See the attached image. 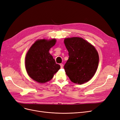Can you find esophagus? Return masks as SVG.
Masks as SVG:
<instances>
[{
  "label": "esophagus",
  "instance_id": "obj_1",
  "mask_svg": "<svg viewBox=\"0 0 120 120\" xmlns=\"http://www.w3.org/2000/svg\"><path fill=\"white\" fill-rule=\"evenodd\" d=\"M60 68H63L64 64H60Z\"/></svg>",
  "mask_w": 120,
  "mask_h": 120
}]
</instances>
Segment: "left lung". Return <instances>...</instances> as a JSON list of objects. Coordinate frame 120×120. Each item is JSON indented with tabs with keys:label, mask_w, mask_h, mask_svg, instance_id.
<instances>
[{
	"label": "left lung",
	"mask_w": 120,
	"mask_h": 120,
	"mask_svg": "<svg viewBox=\"0 0 120 120\" xmlns=\"http://www.w3.org/2000/svg\"><path fill=\"white\" fill-rule=\"evenodd\" d=\"M64 43L69 55L64 66L66 75L75 84L87 82L94 76L98 68L99 56L97 50L80 37L65 38Z\"/></svg>",
	"instance_id": "obj_1"
}]
</instances>
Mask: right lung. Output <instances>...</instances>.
<instances>
[{
  "instance_id": "obj_1",
  "label": "right lung",
  "mask_w": 120,
  "mask_h": 120,
  "mask_svg": "<svg viewBox=\"0 0 120 120\" xmlns=\"http://www.w3.org/2000/svg\"><path fill=\"white\" fill-rule=\"evenodd\" d=\"M56 42V39L38 40L26 55L25 65L27 73L31 78L38 83L49 81L60 68L49 52Z\"/></svg>"
}]
</instances>
